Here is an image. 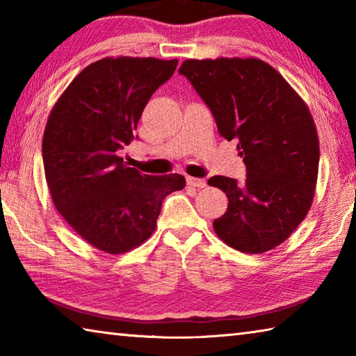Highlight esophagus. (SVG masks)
<instances>
[{"instance_id":"esophagus-1","label":"esophagus","mask_w":356,"mask_h":356,"mask_svg":"<svg viewBox=\"0 0 356 356\" xmlns=\"http://www.w3.org/2000/svg\"><path fill=\"white\" fill-rule=\"evenodd\" d=\"M187 186L191 187H197V189H201V187H206V179L203 178H193V177H187L186 178Z\"/></svg>"}]
</instances>
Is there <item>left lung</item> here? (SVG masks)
Listing matches in <instances>:
<instances>
[{"label": "left lung", "mask_w": 356, "mask_h": 356, "mask_svg": "<svg viewBox=\"0 0 356 356\" xmlns=\"http://www.w3.org/2000/svg\"><path fill=\"white\" fill-rule=\"evenodd\" d=\"M209 106L220 135L237 140L246 179L212 177L227 197L213 221L234 250L261 254L302 223L318 179L319 140L310 110L280 74L259 58L186 60L178 71Z\"/></svg>", "instance_id": "1"}]
</instances>
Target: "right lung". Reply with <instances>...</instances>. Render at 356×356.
I'll use <instances>...</instances> for the list:
<instances>
[{"mask_svg":"<svg viewBox=\"0 0 356 356\" xmlns=\"http://www.w3.org/2000/svg\"><path fill=\"white\" fill-rule=\"evenodd\" d=\"M177 65V58H102L72 80L51 111L43 164L52 201L100 251L122 254L144 243L155 231L163 200L186 186L183 175H145L118 156Z\"/></svg>","mask_w":356,"mask_h":356,"instance_id":"right-lung-1","label":"right lung"}]
</instances>
